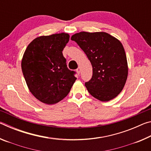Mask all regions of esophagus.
<instances>
[{
  "instance_id": "esophagus-1",
  "label": "esophagus",
  "mask_w": 151,
  "mask_h": 151,
  "mask_svg": "<svg viewBox=\"0 0 151 151\" xmlns=\"http://www.w3.org/2000/svg\"><path fill=\"white\" fill-rule=\"evenodd\" d=\"M81 67H78L77 69H76V73H77V74L78 75H79V74H80V73H81Z\"/></svg>"
}]
</instances>
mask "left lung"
<instances>
[{
	"label": "left lung",
	"mask_w": 151,
	"mask_h": 151,
	"mask_svg": "<svg viewBox=\"0 0 151 151\" xmlns=\"http://www.w3.org/2000/svg\"><path fill=\"white\" fill-rule=\"evenodd\" d=\"M93 66V76L85 83L92 96L107 102L121 93L128 76V63L123 46L119 40L104 32H81L73 35Z\"/></svg>",
	"instance_id": "8db88e82"
}]
</instances>
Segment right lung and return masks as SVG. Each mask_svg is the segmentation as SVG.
<instances>
[{
  "label": "right lung",
  "instance_id": "1",
  "mask_svg": "<svg viewBox=\"0 0 151 151\" xmlns=\"http://www.w3.org/2000/svg\"><path fill=\"white\" fill-rule=\"evenodd\" d=\"M68 33L36 38L28 45L21 68L28 88L36 99L53 104L67 96L76 78L67 68L63 50L69 40Z\"/></svg>",
  "mask_w": 151,
  "mask_h": 151
}]
</instances>
